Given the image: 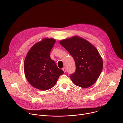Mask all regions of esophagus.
I'll use <instances>...</instances> for the list:
<instances>
[{"label": "esophagus", "instance_id": "esophagus-1", "mask_svg": "<svg viewBox=\"0 0 123 123\" xmlns=\"http://www.w3.org/2000/svg\"><path fill=\"white\" fill-rule=\"evenodd\" d=\"M62 70L63 71H64V73H66V68L64 67V68H62Z\"/></svg>", "mask_w": 123, "mask_h": 123}]
</instances>
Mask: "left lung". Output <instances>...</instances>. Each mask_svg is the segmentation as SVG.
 Wrapping results in <instances>:
<instances>
[{
  "mask_svg": "<svg viewBox=\"0 0 123 123\" xmlns=\"http://www.w3.org/2000/svg\"><path fill=\"white\" fill-rule=\"evenodd\" d=\"M59 43L74 59L76 71L70 76L73 83L84 88L93 85L103 67L102 58L97 49L88 41L78 36L64 39Z\"/></svg>",
  "mask_w": 123,
  "mask_h": 123,
  "instance_id": "left-lung-1",
  "label": "left lung"
}]
</instances>
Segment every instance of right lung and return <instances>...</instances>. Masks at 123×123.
I'll use <instances>...</instances> for the list:
<instances>
[{
	"label": "right lung",
	"instance_id": "add662e5",
	"mask_svg": "<svg viewBox=\"0 0 123 123\" xmlns=\"http://www.w3.org/2000/svg\"><path fill=\"white\" fill-rule=\"evenodd\" d=\"M56 40L45 38L36 43L28 52L24 62V71L29 83L35 88L46 91L53 87L64 74L50 57Z\"/></svg>",
	"mask_w": 123,
	"mask_h": 123
}]
</instances>
